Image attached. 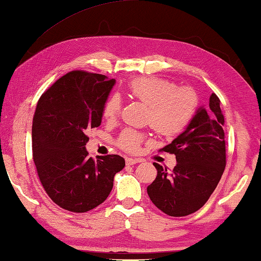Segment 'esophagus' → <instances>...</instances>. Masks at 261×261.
<instances>
[{"mask_svg": "<svg viewBox=\"0 0 261 261\" xmlns=\"http://www.w3.org/2000/svg\"><path fill=\"white\" fill-rule=\"evenodd\" d=\"M140 159H126V164L127 165H134L136 163H140Z\"/></svg>", "mask_w": 261, "mask_h": 261, "instance_id": "obj_1", "label": "esophagus"}]
</instances>
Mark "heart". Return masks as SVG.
<instances>
[{
	"label": "heart",
	"mask_w": 261,
	"mask_h": 261,
	"mask_svg": "<svg viewBox=\"0 0 261 261\" xmlns=\"http://www.w3.org/2000/svg\"><path fill=\"white\" fill-rule=\"evenodd\" d=\"M127 92L132 98L147 105L146 122L163 136H177L190 125L198 109V96L189 87H176L169 80L156 76H143L130 80ZM121 98L111 95L102 106V115L109 120L118 117ZM144 134L134 129H125L118 138V146L129 152L140 149Z\"/></svg>",
	"instance_id": "obj_1"
}]
</instances>
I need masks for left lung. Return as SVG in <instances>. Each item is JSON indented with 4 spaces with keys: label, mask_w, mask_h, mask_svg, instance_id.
<instances>
[{
    "label": "left lung",
    "mask_w": 261,
    "mask_h": 261,
    "mask_svg": "<svg viewBox=\"0 0 261 261\" xmlns=\"http://www.w3.org/2000/svg\"><path fill=\"white\" fill-rule=\"evenodd\" d=\"M215 93L208 109L200 108L190 125L161 151L174 153L177 165L168 169L153 163L157 177L147 187L152 203L170 216L199 211L215 191L225 168L224 117Z\"/></svg>",
    "instance_id": "obj_1"
}]
</instances>
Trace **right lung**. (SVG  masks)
<instances>
[{
  "label": "right lung",
  "mask_w": 261,
  "mask_h": 261,
  "mask_svg": "<svg viewBox=\"0 0 261 261\" xmlns=\"http://www.w3.org/2000/svg\"><path fill=\"white\" fill-rule=\"evenodd\" d=\"M115 80L74 70L42 93L32 123L38 176L50 199L66 211L85 213L108 199L115 173L125 168L119 155L88 157L89 129L100 126L102 106Z\"/></svg>",
  "instance_id": "add662e5"
}]
</instances>
